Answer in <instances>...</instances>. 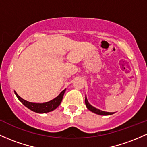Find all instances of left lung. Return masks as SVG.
<instances>
[{
	"mask_svg": "<svg viewBox=\"0 0 147 147\" xmlns=\"http://www.w3.org/2000/svg\"><path fill=\"white\" fill-rule=\"evenodd\" d=\"M85 104H86V106L87 109L88 110H90L91 112L95 113V114H99V115H103V116H107V115H111V114H113L114 113L113 112H104V111L100 110V109H97V108L94 107L93 106H92L89 102H88V100L86 98H86H85Z\"/></svg>",
	"mask_w": 147,
	"mask_h": 147,
	"instance_id": "obj_1",
	"label": "left lung"
}]
</instances>
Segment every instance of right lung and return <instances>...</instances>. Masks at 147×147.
I'll return each mask as SVG.
<instances>
[{"instance_id":"obj_1","label":"right lung","mask_w":147,"mask_h":147,"mask_svg":"<svg viewBox=\"0 0 147 147\" xmlns=\"http://www.w3.org/2000/svg\"><path fill=\"white\" fill-rule=\"evenodd\" d=\"M65 89H64L63 91H61L60 94L57 96V97L54 98V99L51 100L49 101V102H43V103H35V102H30L28 101L25 100L23 98H22L20 96H19L17 93V92L14 91L16 96L19 99V100L20 101L24 106H26L27 108H28L29 109H30L33 112L40 113V114H43V113H47L51 111L54 110L59 106V105L61 104V101H62L63 98V95L65 92Z\"/></svg>"}]
</instances>
